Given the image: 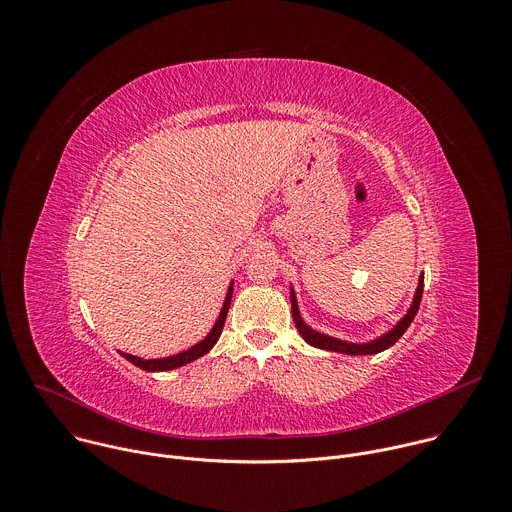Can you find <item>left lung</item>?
Here are the masks:
<instances>
[{
  "instance_id": "8db88e82",
  "label": "left lung",
  "mask_w": 512,
  "mask_h": 512,
  "mask_svg": "<svg viewBox=\"0 0 512 512\" xmlns=\"http://www.w3.org/2000/svg\"><path fill=\"white\" fill-rule=\"evenodd\" d=\"M421 296H423V279H419V287H417V294H415V300H413V306L411 310L407 312V316L391 330L387 332L385 336L369 342V344H352V342H342V340H336V338H330L326 334H320L316 330H312L310 326H306V322L302 320L300 312H298V302H296V296L294 291H291V312H294V322H296V328L298 332L302 334V338L316 346V348H322V350H332V352H342V354H377V352H383L387 350L389 346H393L403 334L405 330L411 326L413 318L417 316V310H419V304H421Z\"/></svg>"
}]
</instances>
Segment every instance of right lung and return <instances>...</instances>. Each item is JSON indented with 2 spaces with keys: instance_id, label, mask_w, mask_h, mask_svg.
Segmentation results:
<instances>
[{
  "instance_id": "obj_1",
  "label": "right lung",
  "mask_w": 512,
  "mask_h": 512,
  "mask_svg": "<svg viewBox=\"0 0 512 512\" xmlns=\"http://www.w3.org/2000/svg\"><path fill=\"white\" fill-rule=\"evenodd\" d=\"M231 298H233V285L229 287V294H227L225 306H223L221 316H218V320H216L214 328H212V330H210V334H208L202 342H198L196 346H192V348H188V350H184V352H180V354L168 356V358L143 360V358H139V356H131V354L121 352V354H123V358H127L129 362H133L135 367H139V369H143V371H150V373H156V371H172V369L182 367V364H188V362H192V360L200 358L202 354H206V352L216 344V340H218V338H221V332H223V326H225V320H227V314H229Z\"/></svg>"
}]
</instances>
